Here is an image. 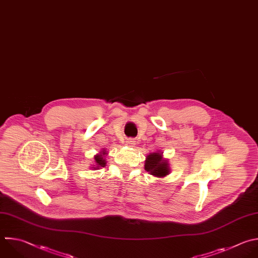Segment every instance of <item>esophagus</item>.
Here are the masks:
<instances>
[{"mask_svg": "<svg viewBox=\"0 0 258 258\" xmlns=\"http://www.w3.org/2000/svg\"><path fill=\"white\" fill-rule=\"evenodd\" d=\"M125 145L128 146V147H134L135 146V141L133 139H126Z\"/></svg>", "mask_w": 258, "mask_h": 258, "instance_id": "34e87169", "label": "esophagus"}]
</instances>
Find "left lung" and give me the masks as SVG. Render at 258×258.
<instances>
[{
    "mask_svg": "<svg viewBox=\"0 0 258 258\" xmlns=\"http://www.w3.org/2000/svg\"><path fill=\"white\" fill-rule=\"evenodd\" d=\"M145 170L150 172L151 175L162 178L169 174L170 168L168 160H164L162 153H151L147 156L145 161Z\"/></svg>",
    "mask_w": 258,
    "mask_h": 258,
    "instance_id": "1",
    "label": "left lung"
}]
</instances>
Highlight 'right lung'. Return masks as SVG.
<instances>
[{"instance_id": "obj_1", "label": "right lung", "mask_w": 258, "mask_h": 258, "mask_svg": "<svg viewBox=\"0 0 258 258\" xmlns=\"http://www.w3.org/2000/svg\"><path fill=\"white\" fill-rule=\"evenodd\" d=\"M106 154H107L106 151L103 150L100 154H98V155H96V156L94 157L95 162H96V165H97V167H94L95 169H97V168H99V167H104V166H105L106 161H105V159H104V156H105Z\"/></svg>"}]
</instances>
